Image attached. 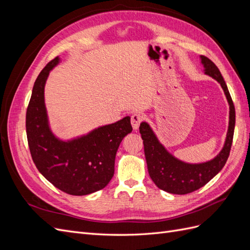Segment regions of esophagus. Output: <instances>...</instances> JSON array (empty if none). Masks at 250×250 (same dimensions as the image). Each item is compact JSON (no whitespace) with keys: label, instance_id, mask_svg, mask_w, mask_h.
<instances>
[{"label":"esophagus","instance_id":"obj_1","mask_svg":"<svg viewBox=\"0 0 250 250\" xmlns=\"http://www.w3.org/2000/svg\"><path fill=\"white\" fill-rule=\"evenodd\" d=\"M143 116L141 115V113H134V115L131 116V125H132V128L134 130H137L139 126H140V123L143 121Z\"/></svg>","mask_w":250,"mask_h":250}]
</instances>
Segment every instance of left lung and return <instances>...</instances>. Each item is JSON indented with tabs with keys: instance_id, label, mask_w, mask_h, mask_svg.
I'll use <instances>...</instances> for the list:
<instances>
[{
	"instance_id": "obj_1",
	"label": "left lung",
	"mask_w": 250,
	"mask_h": 250,
	"mask_svg": "<svg viewBox=\"0 0 250 250\" xmlns=\"http://www.w3.org/2000/svg\"><path fill=\"white\" fill-rule=\"evenodd\" d=\"M200 60L204 74L220 83L229 105V129L220 152L213 160L204 163L190 164L183 162L165 148L147 122H142L140 125L149 175L158 188L171 194L184 195L192 193L207 185L224 167L232 143L236 112L228 85L220 71L211 60L202 55Z\"/></svg>"
}]
</instances>
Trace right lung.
I'll return each mask as SVG.
<instances>
[{"label": "right lung", "instance_id": "1", "mask_svg": "<svg viewBox=\"0 0 250 250\" xmlns=\"http://www.w3.org/2000/svg\"><path fill=\"white\" fill-rule=\"evenodd\" d=\"M59 62V57L51 60L34 82L26 113L29 149L36 168L53 186L70 195H88L102 190L112 178L118 148L132 131L130 117L71 140L57 138L49 123L44 85Z\"/></svg>", "mask_w": 250, "mask_h": 250}]
</instances>
